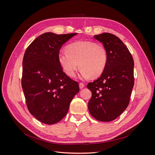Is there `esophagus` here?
<instances>
[{
  "instance_id": "obj_1",
  "label": "esophagus",
  "mask_w": 155,
  "mask_h": 155,
  "mask_svg": "<svg viewBox=\"0 0 155 155\" xmlns=\"http://www.w3.org/2000/svg\"><path fill=\"white\" fill-rule=\"evenodd\" d=\"M84 87V84L83 83H79V87L80 89H83V88Z\"/></svg>"
}]
</instances>
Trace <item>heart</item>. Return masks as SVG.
<instances>
[{"instance_id":"1","label":"heart","mask_w":155,"mask_h":155,"mask_svg":"<svg viewBox=\"0 0 155 155\" xmlns=\"http://www.w3.org/2000/svg\"><path fill=\"white\" fill-rule=\"evenodd\" d=\"M58 61L64 72L69 77H74L79 68L81 76L96 78L104 72L108 61L105 47L100 43L91 41H79L72 43L61 51Z\"/></svg>"}]
</instances>
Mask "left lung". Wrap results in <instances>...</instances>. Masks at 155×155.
Here are the masks:
<instances>
[{
  "label": "left lung",
  "instance_id": "left-lung-1",
  "mask_svg": "<svg viewBox=\"0 0 155 155\" xmlns=\"http://www.w3.org/2000/svg\"><path fill=\"white\" fill-rule=\"evenodd\" d=\"M94 38L104 44L108 61L101 76L87 85L92 93L88 110L95 119L110 122L129 105L134 84V60L127 47L115 35L104 33Z\"/></svg>",
  "mask_w": 155,
  "mask_h": 155
}]
</instances>
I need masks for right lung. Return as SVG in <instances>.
<instances>
[{
    "instance_id": "obj_1",
    "label": "right lung",
    "mask_w": 155,
    "mask_h": 155,
    "mask_svg": "<svg viewBox=\"0 0 155 155\" xmlns=\"http://www.w3.org/2000/svg\"><path fill=\"white\" fill-rule=\"evenodd\" d=\"M76 35L43 33L25 51L21 85L29 112L42 123L61 121L79 91L78 83L66 75L58 61L63 44Z\"/></svg>"
}]
</instances>
